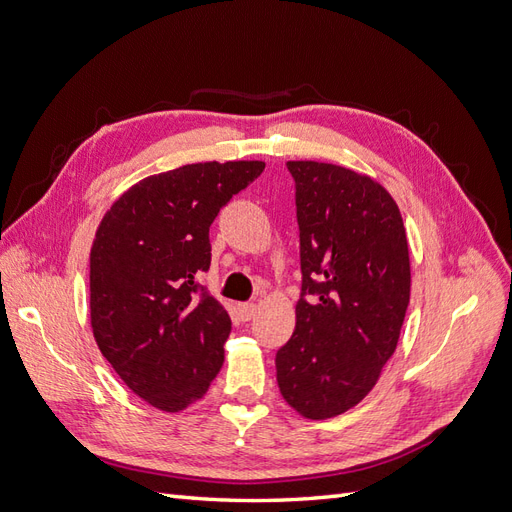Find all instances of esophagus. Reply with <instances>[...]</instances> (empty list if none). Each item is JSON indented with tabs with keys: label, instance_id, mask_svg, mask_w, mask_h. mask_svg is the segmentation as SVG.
Here are the masks:
<instances>
[{
	"label": "esophagus",
	"instance_id": "1",
	"mask_svg": "<svg viewBox=\"0 0 512 512\" xmlns=\"http://www.w3.org/2000/svg\"><path fill=\"white\" fill-rule=\"evenodd\" d=\"M237 309H239V316H241V320H252L254 318V314H256V305L254 303H239L237 305Z\"/></svg>",
	"mask_w": 512,
	"mask_h": 512
}]
</instances>
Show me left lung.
Returning a JSON list of instances; mask_svg holds the SVG:
<instances>
[{"instance_id": "obj_1", "label": "left lung", "mask_w": 512, "mask_h": 512, "mask_svg": "<svg viewBox=\"0 0 512 512\" xmlns=\"http://www.w3.org/2000/svg\"><path fill=\"white\" fill-rule=\"evenodd\" d=\"M294 179L301 299L275 354L277 386L299 414L322 421L374 389L410 303L401 213L371 177L324 162H286Z\"/></svg>"}]
</instances>
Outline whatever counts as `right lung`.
<instances>
[{
    "mask_svg": "<svg viewBox=\"0 0 512 512\" xmlns=\"http://www.w3.org/2000/svg\"><path fill=\"white\" fill-rule=\"evenodd\" d=\"M265 162L188 164L143 179L104 215L89 256L91 327L104 359L147 404L179 412L224 363L230 318L196 275L209 226Z\"/></svg>",
    "mask_w": 512,
    "mask_h": 512,
    "instance_id": "right-lung-1",
    "label": "right lung"
}]
</instances>
